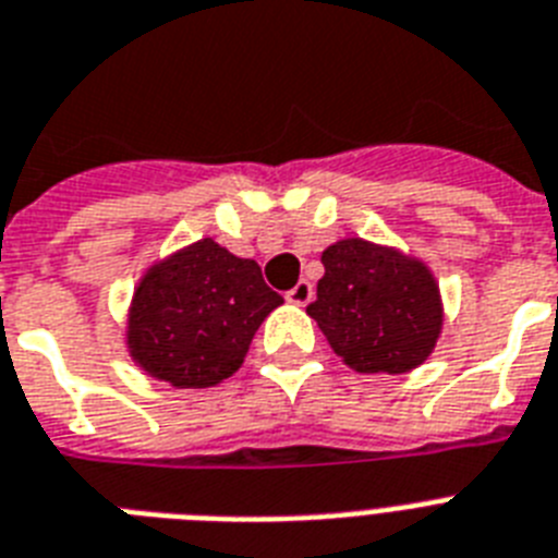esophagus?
I'll use <instances>...</instances> for the list:
<instances>
[{
  "label": "esophagus",
  "mask_w": 558,
  "mask_h": 558,
  "mask_svg": "<svg viewBox=\"0 0 558 558\" xmlns=\"http://www.w3.org/2000/svg\"><path fill=\"white\" fill-rule=\"evenodd\" d=\"M312 294H315V289H312L310 280H298L287 292V301L294 303V306H306L312 301Z\"/></svg>",
  "instance_id": "1"
}]
</instances>
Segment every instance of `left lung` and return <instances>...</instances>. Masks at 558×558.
I'll return each mask as SVG.
<instances>
[{
    "mask_svg": "<svg viewBox=\"0 0 558 558\" xmlns=\"http://www.w3.org/2000/svg\"><path fill=\"white\" fill-rule=\"evenodd\" d=\"M324 278L306 306L343 364L366 375L412 373L436 350L444 303L421 257L364 238H343L320 255Z\"/></svg>",
    "mask_w": 558,
    "mask_h": 558,
    "instance_id": "8db88e82",
    "label": "left lung"
}]
</instances>
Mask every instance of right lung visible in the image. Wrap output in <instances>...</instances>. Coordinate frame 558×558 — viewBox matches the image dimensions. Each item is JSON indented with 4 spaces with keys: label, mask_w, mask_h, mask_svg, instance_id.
<instances>
[{
    "label": "right lung",
    "mask_w": 558,
    "mask_h": 558,
    "mask_svg": "<svg viewBox=\"0 0 558 558\" xmlns=\"http://www.w3.org/2000/svg\"><path fill=\"white\" fill-rule=\"evenodd\" d=\"M283 298L260 266L201 238L154 260L134 287L125 320L131 361L174 389H206L232 378L248 343Z\"/></svg>",
    "instance_id": "1"
}]
</instances>
